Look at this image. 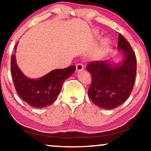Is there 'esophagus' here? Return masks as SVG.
Listing matches in <instances>:
<instances>
[{
    "mask_svg": "<svg viewBox=\"0 0 151 151\" xmlns=\"http://www.w3.org/2000/svg\"><path fill=\"white\" fill-rule=\"evenodd\" d=\"M84 69V66L82 65V64L78 63V65H76V71H82Z\"/></svg>",
    "mask_w": 151,
    "mask_h": 151,
    "instance_id": "34e87169",
    "label": "esophagus"
}]
</instances>
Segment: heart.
Listing matches in <instances>:
<instances>
[{
  "mask_svg": "<svg viewBox=\"0 0 151 151\" xmlns=\"http://www.w3.org/2000/svg\"><path fill=\"white\" fill-rule=\"evenodd\" d=\"M108 45H109V42L107 40H104L102 41V47H101V48L99 51L98 52V53L96 55V56H95V58L98 60V59H100L101 58H102L104 54L105 53V51H106V47H108Z\"/></svg>",
  "mask_w": 151,
  "mask_h": 151,
  "instance_id": "1",
  "label": "heart"
}]
</instances>
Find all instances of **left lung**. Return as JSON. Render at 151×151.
Masks as SVG:
<instances>
[{
  "instance_id": "8db88e82",
  "label": "left lung",
  "mask_w": 151,
  "mask_h": 151,
  "mask_svg": "<svg viewBox=\"0 0 151 151\" xmlns=\"http://www.w3.org/2000/svg\"><path fill=\"white\" fill-rule=\"evenodd\" d=\"M117 49L123 54L118 64L111 60L88 63L86 70L91 74L92 82L88 90L91 100L97 106L113 109L127 100L135 82L137 63L129 42L119 34Z\"/></svg>"
}]
</instances>
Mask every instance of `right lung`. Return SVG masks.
<instances>
[{"label": "right lung", "instance_id": "right-lung-1", "mask_svg": "<svg viewBox=\"0 0 151 151\" xmlns=\"http://www.w3.org/2000/svg\"><path fill=\"white\" fill-rule=\"evenodd\" d=\"M17 45L15 47V50ZM76 70L74 65L62 69H55L38 79L27 77L16 64V55L11 58V71L16 91L24 102L31 106L42 108L52 104L60 92L66 79Z\"/></svg>", "mask_w": 151, "mask_h": 151}]
</instances>
